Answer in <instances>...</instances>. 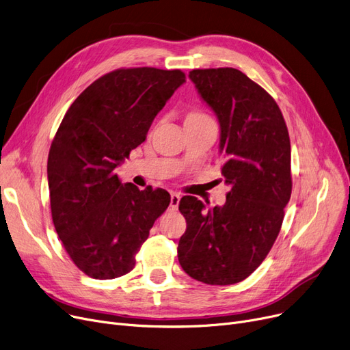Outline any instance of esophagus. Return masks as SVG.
Returning a JSON list of instances; mask_svg holds the SVG:
<instances>
[{"mask_svg":"<svg viewBox=\"0 0 350 350\" xmlns=\"http://www.w3.org/2000/svg\"><path fill=\"white\" fill-rule=\"evenodd\" d=\"M179 201H180V195H179L178 192H172V193H171V208H172L174 211L178 209Z\"/></svg>","mask_w":350,"mask_h":350,"instance_id":"1","label":"esophagus"}]
</instances>
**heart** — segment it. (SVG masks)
<instances>
[{"instance_id":"obj_1","label":"heart","mask_w":350,"mask_h":350,"mask_svg":"<svg viewBox=\"0 0 350 350\" xmlns=\"http://www.w3.org/2000/svg\"><path fill=\"white\" fill-rule=\"evenodd\" d=\"M202 116H206V115L202 113V112H191V113L187 116V120H188V118H202Z\"/></svg>"}]
</instances>
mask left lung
<instances>
[{
  "instance_id": "8db88e82",
  "label": "left lung",
  "mask_w": 350,
  "mask_h": 350,
  "mask_svg": "<svg viewBox=\"0 0 350 350\" xmlns=\"http://www.w3.org/2000/svg\"><path fill=\"white\" fill-rule=\"evenodd\" d=\"M189 78L221 128L226 202L205 211L184 196L179 211L187 230L178 243L179 263L208 285L246 279L269 254L292 192L291 141L275 99L235 68L193 70Z\"/></svg>"
}]
</instances>
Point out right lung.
<instances>
[{
	"label": "right lung",
	"mask_w": 350,
	"mask_h": 350,
	"mask_svg": "<svg viewBox=\"0 0 350 350\" xmlns=\"http://www.w3.org/2000/svg\"><path fill=\"white\" fill-rule=\"evenodd\" d=\"M185 82L180 70H116L98 78L66 111L48 154L53 222L72 262L94 279L134 269L135 255L171 202L113 174L146 139L158 112Z\"/></svg>",
	"instance_id": "obj_1"
}]
</instances>
